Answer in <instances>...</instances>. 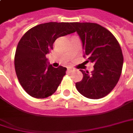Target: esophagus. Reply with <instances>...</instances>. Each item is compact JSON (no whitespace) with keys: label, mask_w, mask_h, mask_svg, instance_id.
I'll return each mask as SVG.
<instances>
[{"label":"esophagus","mask_w":133,"mask_h":133,"mask_svg":"<svg viewBox=\"0 0 133 133\" xmlns=\"http://www.w3.org/2000/svg\"><path fill=\"white\" fill-rule=\"evenodd\" d=\"M74 70H75V69H74L73 68H68V71L70 72V73L73 72V71H74Z\"/></svg>","instance_id":"obj_1"}]
</instances>
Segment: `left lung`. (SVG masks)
<instances>
[{
	"instance_id": "obj_1",
	"label": "left lung",
	"mask_w": 133,
	"mask_h": 133,
	"mask_svg": "<svg viewBox=\"0 0 133 133\" xmlns=\"http://www.w3.org/2000/svg\"><path fill=\"white\" fill-rule=\"evenodd\" d=\"M71 24L81 40L87 62L94 64L91 74L80 70L83 79L76 83V89L86 98H103L112 91L121 75L123 55L120 45L115 36L101 25L87 22Z\"/></svg>"
}]
</instances>
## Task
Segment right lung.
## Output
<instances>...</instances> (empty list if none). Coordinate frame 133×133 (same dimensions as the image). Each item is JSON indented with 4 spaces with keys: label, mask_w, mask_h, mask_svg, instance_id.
I'll list each match as a JSON object with an SVG mask.
<instances>
[{
    "label": "right lung",
    "mask_w": 133,
    "mask_h": 133,
    "mask_svg": "<svg viewBox=\"0 0 133 133\" xmlns=\"http://www.w3.org/2000/svg\"><path fill=\"white\" fill-rule=\"evenodd\" d=\"M68 22H49L31 28L21 37L16 50L15 70L19 83L28 94L44 99L56 91L67 68H54L46 55L55 41L75 32Z\"/></svg>",
    "instance_id": "1"
}]
</instances>
